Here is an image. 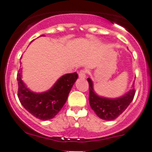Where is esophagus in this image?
Wrapping results in <instances>:
<instances>
[{
    "label": "esophagus",
    "instance_id": "34e87169",
    "mask_svg": "<svg viewBox=\"0 0 152 152\" xmlns=\"http://www.w3.org/2000/svg\"><path fill=\"white\" fill-rule=\"evenodd\" d=\"M79 77L81 79L86 78V70H80L79 72Z\"/></svg>",
    "mask_w": 152,
    "mask_h": 152
}]
</instances>
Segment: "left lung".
Wrapping results in <instances>:
<instances>
[{
    "label": "left lung",
    "instance_id": "8db88e82",
    "mask_svg": "<svg viewBox=\"0 0 152 152\" xmlns=\"http://www.w3.org/2000/svg\"><path fill=\"white\" fill-rule=\"evenodd\" d=\"M89 83V103L96 115L106 121L114 120L126 110L135 95L134 83L132 88L125 95L119 98L110 99L100 96L94 90L93 82L88 78Z\"/></svg>",
    "mask_w": 152,
    "mask_h": 152
}]
</instances>
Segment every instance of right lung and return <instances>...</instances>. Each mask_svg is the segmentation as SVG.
I'll return each instance as SVG.
<instances>
[{
    "label": "right lung",
    "instance_id": "add662e5",
    "mask_svg": "<svg viewBox=\"0 0 152 152\" xmlns=\"http://www.w3.org/2000/svg\"><path fill=\"white\" fill-rule=\"evenodd\" d=\"M77 78L76 72L65 74L57 80L50 90L37 93L30 90L23 83L20 70L17 74L18 98L23 106L34 117L42 121L50 120L59 113L66 102Z\"/></svg>",
    "mask_w": 152,
    "mask_h": 152
}]
</instances>
